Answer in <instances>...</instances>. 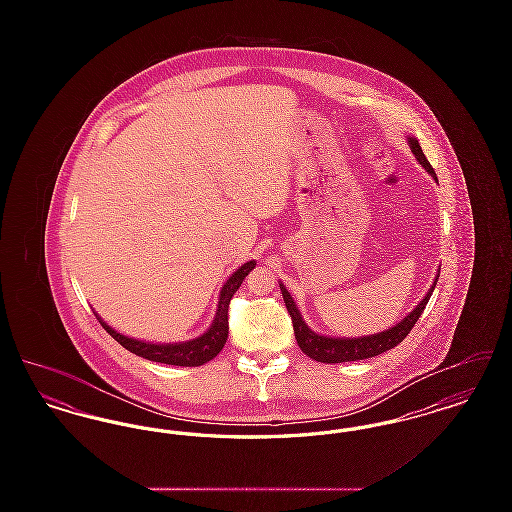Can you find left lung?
Here are the masks:
<instances>
[{"label": "left lung", "instance_id": "8db88e82", "mask_svg": "<svg viewBox=\"0 0 512 512\" xmlns=\"http://www.w3.org/2000/svg\"><path fill=\"white\" fill-rule=\"evenodd\" d=\"M409 144H411V151H413L414 157L418 159V163L438 180L432 165L428 163L426 155L422 153V147L418 144V140L416 138H409ZM436 284H438V278H436L434 286L426 293V297L416 305L413 313L409 317L403 318L399 324H395L393 328L386 330V332H380V334H374V336H365V338H355V340L353 338H326V336H318L317 332H313L305 324V320L301 318V313L297 311V307H295V303H293L288 290L284 288V284H280V290H282V295H284L286 309H288V313L292 317L295 340H297V345L301 347V351L305 355H309L311 359L318 361V363H347V361H363V359L376 357V355H380L384 351H390L395 345H399L401 341L405 340L409 336V332L413 330L416 320L422 315V311L426 309Z\"/></svg>", "mask_w": 512, "mask_h": 512}]
</instances>
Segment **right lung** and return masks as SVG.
Here are the masks:
<instances>
[{"label": "right lung", "instance_id": "right-lung-1", "mask_svg": "<svg viewBox=\"0 0 512 512\" xmlns=\"http://www.w3.org/2000/svg\"><path fill=\"white\" fill-rule=\"evenodd\" d=\"M253 268H255V261H249L226 280V284L220 292L219 309H217L215 322L211 324V328L203 336H199L195 340L184 341V343H167V345L165 343H146V341L132 340V338L122 336L98 317L99 322L107 330V334L113 340L119 341L124 349H128L130 353H134L138 357H144L147 361L174 366L203 365V363L211 361L213 357H217L220 349L224 347V343L228 340V305H230V299H232L234 293L238 292L245 276Z\"/></svg>", "mask_w": 512, "mask_h": 512}]
</instances>
